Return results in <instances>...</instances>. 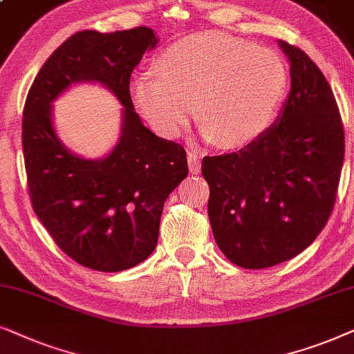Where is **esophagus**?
Segmentation results:
<instances>
[{"label":"esophagus","mask_w":354,"mask_h":354,"mask_svg":"<svg viewBox=\"0 0 354 354\" xmlns=\"http://www.w3.org/2000/svg\"><path fill=\"white\" fill-rule=\"evenodd\" d=\"M187 163H189V171L192 174H199L201 173V158L197 157L194 152L187 153Z\"/></svg>","instance_id":"esophagus-1"}]
</instances>
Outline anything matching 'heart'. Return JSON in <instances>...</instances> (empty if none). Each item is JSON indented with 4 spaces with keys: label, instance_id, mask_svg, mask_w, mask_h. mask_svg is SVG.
Instances as JSON below:
<instances>
[{
    "label": "heart",
    "instance_id": "1",
    "mask_svg": "<svg viewBox=\"0 0 354 354\" xmlns=\"http://www.w3.org/2000/svg\"><path fill=\"white\" fill-rule=\"evenodd\" d=\"M288 73L273 50L207 32L169 45L131 82V100L155 133L174 139L197 113L207 139L236 147L270 128Z\"/></svg>",
    "mask_w": 354,
    "mask_h": 354
}]
</instances>
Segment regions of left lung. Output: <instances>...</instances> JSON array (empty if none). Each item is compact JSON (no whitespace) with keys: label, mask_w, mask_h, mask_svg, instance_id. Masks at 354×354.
Here are the masks:
<instances>
[{"label":"left lung","mask_w":354,"mask_h":354,"mask_svg":"<svg viewBox=\"0 0 354 354\" xmlns=\"http://www.w3.org/2000/svg\"><path fill=\"white\" fill-rule=\"evenodd\" d=\"M291 88L279 118L238 152L202 158L216 246L234 266L266 268L298 256L335 204L345 136L325 75L279 40Z\"/></svg>","instance_id":"left-lung-1"}]
</instances>
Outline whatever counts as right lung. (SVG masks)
I'll list each match as a JSON object with an SVG mask.
<instances>
[{
    "label": "right lung",
    "mask_w": 354,
    "mask_h": 354,
    "mask_svg": "<svg viewBox=\"0 0 354 354\" xmlns=\"http://www.w3.org/2000/svg\"><path fill=\"white\" fill-rule=\"evenodd\" d=\"M157 44L149 27L77 32L45 61L24 106L34 212L61 251L98 272L126 270L153 252L165 201L187 176L185 149L145 128L131 100V74ZM84 82L100 83L123 106L120 139L102 159L71 153L53 124V102Z\"/></svg>",
    "instance_id": "1"
}]
</instances>
